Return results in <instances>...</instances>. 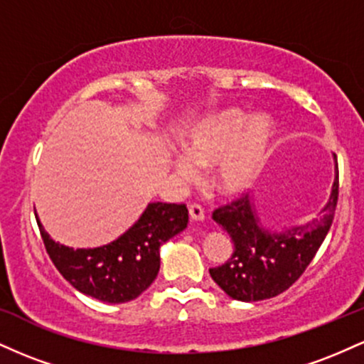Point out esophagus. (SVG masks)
Instances as JSON below:
<instances>
[{
  "label": "esophagus",
  "mask_w": 364,
  "mask_h": 364,
  "mask_svg": "<svg viewBox=\"0 0 364 364\" xmlns=\"http://www.w3.org/2000/svg\"><path fill=\"white\" fill-rule=\"evenodd\" d=\"M188 212H190V219L191 220H203L205 219V212L200 205H190L188 207Z\"/></svg>",
  "instance_id": "esophagus-1"
}]
</instances>
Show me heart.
Masks as SVG:
<instances>
[{
  "label": "heart",
  "instance_id": "b5f03b06",
  "mask_svg": "<svg viewBox=\"0 0 364 364\" xmlns=\"http://www.w3.org/2000/svg\"><path fill=\"white\" fill-rule=\"evenodd\" d=\"M274 141L269 116L228 107L193 121L179 135L183 156L173 161L185 181L198 178L196 168H214V186L223 196L236 198L260 176Z\"/></svg>",
  "mask_w": 364,
  "mask_h": 364
}]
</instances>
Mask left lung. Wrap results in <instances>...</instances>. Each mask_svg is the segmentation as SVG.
Segmentation results:
<instances>
[{"label":"left lung","instance_id":"8db88e82","mask_svg":"<svg viewBox=\"0 0 364 364\" xmlns=\"http://www.w3.org/2000/svg\"><path fill=\"white\" fill-rule=\"evenodd\" d=\"M333 161L336 178L327 203L318 217L308 223L282 228L281 231L265 228L255 200L248 195L214 212L212 217L228 231L235 250L223 265L208 272L229 298L245 303L262 301L289 289L301 277L333 223L339 196L336 154Z\"/></svg>","mask_w":364,"mask_h":364}]
</instances>
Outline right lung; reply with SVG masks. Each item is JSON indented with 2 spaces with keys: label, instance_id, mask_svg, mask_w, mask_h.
Wrapping results in <instances>:
<instances>
[{
  "label": "right lung",
  "instance_id": "obj_1",
  "mask_svg": "<svg viewBox=\"0 0 364 364\" xmlns=\"http://www.w3.org/2000/svg\"><path fill=\"white\" fill-rule=\"evenodd\" d=\"M41 236L54 267L77 291L104 303H128L156 281L161 269V246L188 224V208L178 203L152 202L135 224L111 243L97 248H72L54 241L44 225Z\"/></svg>",
  "mask_w": 364,
  "mask_h": 364
}]
</instances>
